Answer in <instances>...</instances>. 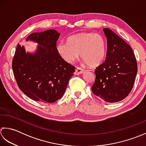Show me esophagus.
<instances>
[{
	"instance_id": "1",
	"label": "esophagus",
	"mask_w": 146,
	"mask_h": 146,
	"mask_svg": "<svg viewBox=\"0 0 146 146\" xmlns=\"http://www.w3.org/2000/svg\"><path fill=\"white\" fill-rule=\"evenodd\" d=\"M83 72H84V70L81 69V67H76L75 72H74V74H75L76 75H79V74H81Z\"/></svg>"
}]
</instances>
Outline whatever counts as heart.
I'll return each instance as SVG.
<instances>
[{
	"mask_svg": "<svg viewBox=\"0 0 146 146\" xmlns=\"http://www.w3.org/2000/svg\"><path fill=\"white\" fill-rule=\"evenodd\" d=\"M56 50L62 58L68 63L81 59L89 67H95L105 60L107 51L105 38L102 35L93 32L82 33L71 36L67 43H59Z\"/></svg>",
	"mask_w": 146,
	"mask_h": 146,
	"instance_id": "1",
	"label": "heart"
}]
</instances>
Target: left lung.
I'll return each instance as SVG.
<instances>
[{"label":"left lung","instance_id":"obj_1","mask_svg":"<svg viewBox=\"0 0 146 146\" xmlns=\"http://www.w3.org/2000/svg\"><path fill=\"white\" fill-rule=\"evenodd\" d=\"M107 38L105 61L96 68V79L91 90L108 103L123 100L131 91L137 73V63L129 44L113 31L104 28Z\"/></svg>","mask_w":146,"mask_h":146}]
</instances>
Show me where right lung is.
I'll return each instance as SVG.
<instances>
[{"label": "right lung", "instance_id": "add662e5", "mask_svg": "<svg viewBox=\"0 0 146 146\" xmlns=\"http://www.w3.org/2000/svg\"><path fill=\"white\" fill-rule=\"evenodd\" d=\"M60 33L54 29L33 33L26 41L39 45L33 54L26 53L17 44L12 62L17 84L26 96L35 102L52 103L63 96L76 67L65 62L56 50Z\"/></svg>", "mask_w": 146, "mask_h": 146}]
</instances>
